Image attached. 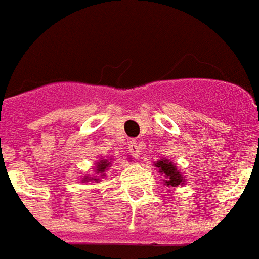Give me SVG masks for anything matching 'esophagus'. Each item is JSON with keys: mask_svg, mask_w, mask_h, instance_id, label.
Returning <instances> with one entry per match:
<instances>
[{"mask_svg": "<svg viewBox=\"0 0 259 259\" xmlns=\"http://www.w3.org/2000/svg\"><path fill=\"white\" fill-rule=\"evenodd\" d=\"M129 152L132 154V156H135V158H139L140 154H141V147H140L139 143H130V144H129Z\"/></svg>", "mask_w": 259, "mask_h": 259, "instance_id": "34e87169", "label": "esophagus"}]
</instances>
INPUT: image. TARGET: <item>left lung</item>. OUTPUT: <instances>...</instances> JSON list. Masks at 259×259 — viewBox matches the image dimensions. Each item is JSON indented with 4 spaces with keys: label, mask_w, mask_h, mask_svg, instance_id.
<instances>
[{
    "label": "left lung",
    "mask_w": 259,
    "mask_h": 259,
    "mask_svg": "<svg viewBox=\"0 0 259 259\" xmlns=\"http://www.w3.org/2000/svg\"><path fill=\"white\" fill-rule=\"evenodd\" d=\"M155 167H158L159 173L162 174L164 177L163 184L171 188H176L178 185H183L185 184V177L183 176L181 171H178L176 164L173 162H170L168 159H160L156 163L154 164Z\"/></svg>",
    "instance_id": "left-lung-1"
}]
</instances>
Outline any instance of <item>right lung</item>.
<instances>
[{"instance_id": "obj_1", "label": "right lung", "mask_w": 259, "mask_h": 259, "mask_svg": "<svg viewBox=\"0 0 259 259\" xmlns=\"http://www.w3.org/2000/svg\"><path fill=\"white\" fill-rule=\"evenodd\" d=\"M111 166V160H107V159H103V160H99L97 163H96V167H95V171H96V176L93 177H89V176H85V177L82 178V181H100V177L101 176H105V170L110 167Z\"/></svg>"}]
</instances>
